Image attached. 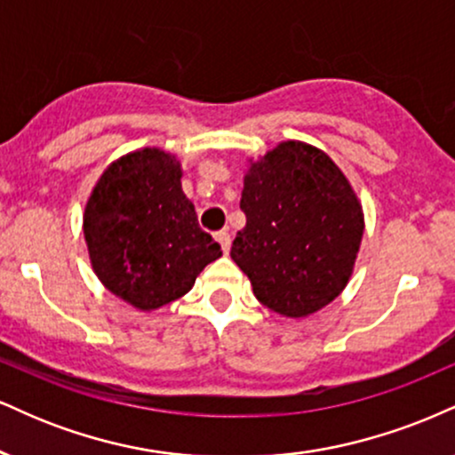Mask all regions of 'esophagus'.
<instances>
[{"instance_id":"obj_1","label":"esophagus","mask_w":455,"mask_h":455,"mask_svg":"<svg viewBox=\"0 0 455 455\" xmlns=\"http://www.w3.org/2000/svg\"><path fill=\"white\" fill-rule=\"evenodd\" d=\"M217 243L221 244L223 253H229V247H232V238H229L228 232H217Z\"/></svg>"}]
</instances>
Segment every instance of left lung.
Here are the masks:
<instances>
[{
	"label": "left lung",
	"mask_w": 455,
	"mask_h": 455,
	"mask_svg": "<svg viewBox=\"0 0 455 455\" xmlns=\"http://www.w3.org/2000/svg\"><path fill=\"white\" fill-rule=\"evenodd\" d=\"M240 208L247 226L229 255L264 307L307 317L345 290L364 215L349 180L323 151L281 142L251 164Z\"/></svg>",
	"instance_id": "8db88e82"
}]
</instances>
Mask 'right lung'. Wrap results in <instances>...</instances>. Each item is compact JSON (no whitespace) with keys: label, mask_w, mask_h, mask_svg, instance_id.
<instances>
[{"label":"right lung","mask_w":455,"mask_h":455,"mask_svg":"<svg viewBox=\"0 0 455 455\" xmlns=\"http://www.w3.org/2000/svg\"><path fill=\"white\" fill-rule=\"evenodd\" d=\"M180 176L174 155L140 148L104 170L84 208L95 275L140 311L185 296L204 266L221 258L219 243L197 223Z\"/></svg>","instance_id":"add662e5"}]
</instances>
